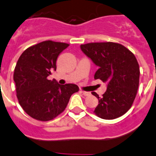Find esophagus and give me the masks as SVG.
Returning <instances> with one entry per match:
<instances>
[{"instance_id":"34e87169","label":"esophagus","mask_w":156,"mask_h":156,"mask_svg":"<svg viewBox=\"0 0 156 156\" xmlns=\"http://www.w3.org/2000/svg\"><path fill=\"white\" fill-rule=\"evenodd\" d=\"M81 92L82 93L83 95H85V96H89L90 94H91V93L88 92V91H81Z\"/></svg>"}]
</instances>
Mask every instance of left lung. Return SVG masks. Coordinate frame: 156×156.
I'll return each mask as SVG.
<instances>
[{
	"mask_svg": "<svg viewBox=\"0 0 156 156\" xmlns=\"http://www.w3.org/2000/svg\"><path fill=\"white\" fill-rule=\"evenodd\" d=\"M82 52L98 67L94 79L107 84V90L99 97L94 112L103 119H115L132 107L139 83V66L135 55L120 44L89 43L80 46Z\"/></svg>",
	"mask_w": 156,
	"mask_h": 156,
	"instance_id": "8db88e82",
	"label": "left lung"
}]
</instances>
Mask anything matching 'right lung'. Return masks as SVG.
<instances>
[{"label":"right lung","mask_w":156,"mask_h":156,"mask_svg":"<svg viewBox=\"0 0 156 156\" xmlns=\"http://www.w3.org/2000/svg\"><path fill=\"white\" fill-rule=\"evenodd\" d=\"M68 44L46 41L26 49L20 56L14 73L19 104L28 115L49 121L62 112L71 94L78 91L75 84L59 85L48 79L56 71L58 57Z\"/></svg>","instance_id":"1"}]
</instances>
